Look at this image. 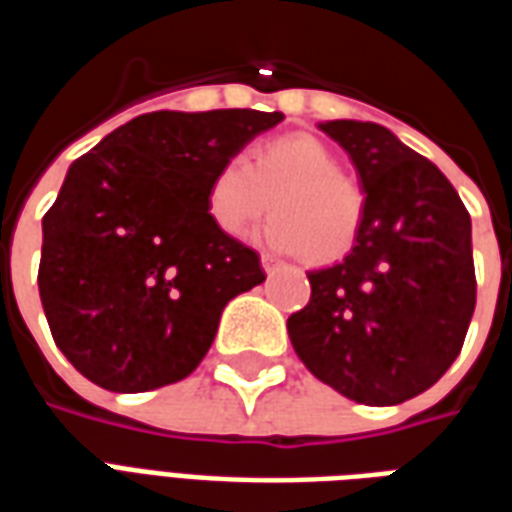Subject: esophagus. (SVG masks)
I'll return each instance as SVG.
<instances>
[{"label": "esophagus", "instance_id": "34e87169", "mask_svg": "<svg viewBox=\"0 0 512 512\" xmlns=\"http://www.w3.org/2000/svg\"><path fill=\"white\" fill-rule=\"evenodd\" d=\"M260 263H263V271H266L268 277H274V274H277L279 268H282V263H279L277 257H271V255H263V257H260Z\"/></svg>", "mask_w": 512, "mask_h": 512}]
</instances>
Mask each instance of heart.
Here are the masks:
<instances>
[{"label": "heart", "mask_w": 512, "mask_h": 512, "mask_svg": "<svg viewBox=\"0 0 512 512\" xmlns=\"http://www.w3.org/2000/svg\"><path fill=\"white\" fill-rule=\"evenodd\" d=\"M211 222L230 238L271 208L263 241L279 252H301L326 266L351 252L365 222V191L340 172V158L321 139L279 136L257 147L252 161L230 158L213 172L205 194Z\"/></svg>", "instance_id": "1"}]
</instances>
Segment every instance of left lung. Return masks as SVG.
Segmentation results:
<instances>
[{
    "instance_id": "obj_1",
    "label": "left lung",
    "mask_w": 512,
    "mask_h": 512,
    "mask_svg": "<svg viewBox=\"0 0 512 512\" xmlns=\"http://www.w3.org/2000/svg\"><path fill=\"white\" fill-rule=\"evenodd\" d=\"M354 161L365 222L354 249L310 271V304L288 318L312 376L367 406L436 384L461 354L477 299L472 219L441 169L389 128L318 126Z\"/></svg>"
}]
</instances>
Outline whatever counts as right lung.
I'll return each mask as SVG.
<instances>
[{
  "label": "right lung",
  "mask_w": 512,
  "mask_h": 512,
  "mask_svg": "<svg viewBox=\"0 0 512 512\" xmlns=\"http://www.w3.org/2000/svg\"><path fill=\"white\" fill-rule=\"evenodd\" d=\"M282 112H150L76 158L43 216L38 288L51 337L84 378L147 392L208 354L260 257L211 222L213 172Z\"/></svg>",
  "instance_id": "right-lung-1"
}]
</instances>
